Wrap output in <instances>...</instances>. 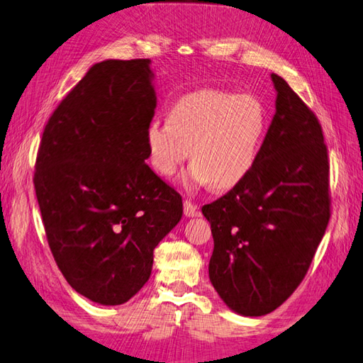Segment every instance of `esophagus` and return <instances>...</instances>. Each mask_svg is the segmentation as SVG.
<instances>
[{"mask_svg": "<svg viewBox=\"0 0 363 363\" xmlns=\"http://www.w3.org/2000/svg\"><path fill=\"white\" fill-rule=\"evenodd\" d=\"M200 212H198V206L191 203L190 200L184 201V216L186 217H196Z\"/></svg>", "mask_w": 363, "mask_h": 363, "instance_id": "1", "label": "esophagus"}]
</instances>
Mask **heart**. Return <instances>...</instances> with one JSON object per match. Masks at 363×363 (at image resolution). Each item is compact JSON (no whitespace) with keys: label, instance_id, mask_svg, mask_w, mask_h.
<instances>
[{"label":"heart","instance_id":"1","mask_svg":"<svg viewBox=\"0 0 363 363\" xmlns=\"http://www.w3.org/2000/svg\"><path fill=\"white\" fill-rule=\"evenodd\" d=\"M266 132L267 111L257 96L200 89L177 99L168 121L152 119L145 138L159 174L173 176L190 155L184 186L228 190L250 174Z\"/></svg>","mask_w":363,"mask_h":363}]
</instances>
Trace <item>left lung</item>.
<instances>
[{"mask_svg":"<svg viewBox=\"0 0 363 363\" xmlns=\"http://www.w3.org/2000/svg\"><path fill=\"white\" fill-rule=\"evenodd\" d=\"M275 115L242 182L203 206L214 252L209 279L242 316L274 311L301 285L330 218L329 162L321 125L272 74Z\"/></svg>","mask_w":363,"mask_h":363,"instance_id":"1","label":"left lung"}]
</instances>
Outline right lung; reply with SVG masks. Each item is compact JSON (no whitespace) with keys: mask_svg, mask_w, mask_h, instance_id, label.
<instances>
[{"mask_svg":"<svg viewBox=\"0 0 363 363\" xmlns=\"http://www.w3.org/2000/svg\"><path fill=\"white\" fill-rule=\"evenodd\" d=\"M151 60L92 66L48 119L34 189L50 250L78 294L121 305L152 271L182 198L146 165L157 96Z\"/></svg>","mask_w":363,"mask_h":363,"instance_id":"obj_1","label":"right lung"}]
</instances>
